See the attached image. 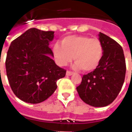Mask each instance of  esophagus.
Returning a JSON list of instances; mask_svg holds the SVG:
<instances>
[{
	"label": "esophagus",
	"mask_w": 132,
	"mask_h": 132,
	"mask_svg": "<svg viewBox=\"0 0 132 132\" xmlns=\"http://www.w3.org/2000/svg\"><path fill=\"white\" fill-rule=\"evenodd\" d=\"M73 74V72L70 71H66V76H71Z\"/></svg>",
	"instance_id": "1"
}]
</instances>
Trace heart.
Instances as JSON below:
<instances>
[{
    "instance_id": "1",
    "label": "heart",
    "mask_w": 132,
    "mask_h": 132,
    "mask_svg": "<svg viewBox=\"0 0 132 132\" xmlns=\"http://www.w3.org/2000/svg\"><path fill=\"white\" fill-rule=\"evenodd\" d=\"M53 54L56 63L66 66L73 59L75 68L92 71L99 66L103 55V47L97 38L88 36H68L61 40V44H55Z\"/></svg>"
}]
</instances>
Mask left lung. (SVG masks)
<instances>
[{"mask_svg":"<svg viewBox=\"0 0 132 132\" xmlns=\"http://www.w3.org/2000/svg\"><path fill=\"white\" fill-rule=\"evenodd\" d=\"M103 55L93 71L83 75L78 86L80 99L93 107H105L116 99L122 89L126 73V62L122 47L116 41L100 32Z\"/></svg>","mask_w":132,"mask_h":132,"instance_id":"1","label":"left lung"}]
</instances>
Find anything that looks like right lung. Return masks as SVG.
<instances>
[{"mask_svg":"<svg viewBox=\"0 0 132 132\" xmlns=\"http://www.w3.org/2000/svg\"><path fill=\"white\" fill-rule=\"evenodd\" d=\"M54 32L30 28L12 42L5 60L10 88L19 99L37 104L46 100L57 88L56 81L66 76L58 66L49 42Z\"/></svg>","mask_w":132,"mask_h":132,"instance_id":"1","label":"right lung"}]
</instances>
